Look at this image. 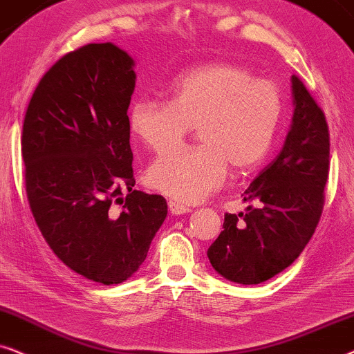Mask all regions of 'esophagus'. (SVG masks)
I'll list each match as a JSON object with an SVG mask.
<instances>
[{
  "instance_id": "obj_1",
  "label": "esophagus",
  "mask_w": 354,
  "mask_h": 354,
  "mask_svg": "<svg viewBox=\"0 0 354 354\" xmlns=\"http://www.w3.org/2000/svg\"><path fill=\"white\" fill-rule=\"evenodd\" d=\"M168 209L171 212L173 215H185V214H189L191 209L187 205H183L180 202L176 201H169L168 202Z\"/></svg>"
}]
</instances>
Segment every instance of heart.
Masks as SVG:
<instances>
[{"instance_id": "1", "label": "heart", "mask_w": 354, "mask_h": 354, "mask_svg": "<svg viewBox=\"0 0 354 354\" xmlns=\"http://www.w3.org/2000/svg\"><path fill=\"white\" fill-rule=\"evenodd\" d=\"M279 87L243 66L212 63L181 74L171 100L140 97L131 105L129 128L145 147H176L191 128L201 147L173 150L147 169L152 189L194 204L223 185L226 169L249 173L263 162L279 129Z\"/></svg>"}]
</instances>
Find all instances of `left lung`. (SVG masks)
<instances>
[{
	"mask_svg": "<svg viewBox=\"0 0 354 354\" xmlns=\"http://www.w3.org/2000/svg\"><path fill=\"white\" fill-rule=\"evenodd\" d=\"M293 118L283 149L244 191L246 214H226L223 232L207 251L216 273L259 285L290 267L314 234L328 176V128L304 84L291 75ZM243 221L237 223V216Z\"/></svg>",
	"mask_w": 354,
	"mask_h": 354,
	"instance_id": "left-lung-1",
	"label": "left lung"
}]
</instances>
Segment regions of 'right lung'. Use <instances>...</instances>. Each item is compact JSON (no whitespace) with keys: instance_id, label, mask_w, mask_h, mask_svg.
Returning a JSON list of instances; mask_svg holds the SVG:
<instances>
[{"instance_id":"1","label":"right lung","mask_w":354,"mask_h":354,"mask_svg":"<svg viewBox=\"0 0 354 354\" xmlns=\"http://www.w3.org/2000/svg\"><path fill=\"white\" fill-rule=\"evenodd\" d=\"M134 66L110 41L68 53L41 77L22 128L26 191L41 234L71 270L103 285L139 270L168 214L162 196L133 191Z\"/></svg>"}]
</instances>
